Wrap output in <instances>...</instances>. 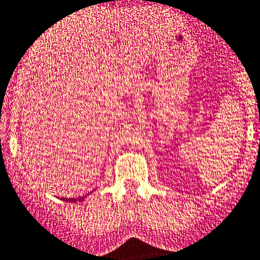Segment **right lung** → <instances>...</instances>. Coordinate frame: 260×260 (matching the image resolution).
<instances>
[{"label": "right lung", "instance_id": "1", "mask_svg": "<svg viewBox=\"0 0 260 260\" xmlns=\"http://www.w3.org/2000/svg\"><path fill=\"white\" fill-rule=\"evenodd\" d=\"M71 200H72V202H74V200H76V199H71ZM67 202H68V199H67Z\"/></svg>", "mask_w": 260, "mask_h": 260}]
</instances>
